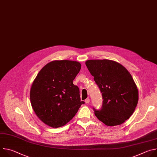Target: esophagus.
<instances>
[{"instance_id":"obj_1","label":"esophagus","mask_w":157,"mask_h":157,"mask_svg":"<svg viewBox=\"0 0 157 157\" xmlns=\"http://www.w3.org/2000/svg\"><path fill=\"white\" fill-rule=\"evenodd\" d=\"M89 102H90V99H89V98H87L86 100H85V102L86 104H88Z\"/></svg>"}]
</instances>
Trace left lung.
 <instances>
[{"mask_svg":"<svg viewBox=\"0 0 157 157\" xmlns=\"http://www.w3.org/2000/svg\"><path fill=\"white\" fill-rule=\"evenodd\" d=\"M86 65L103 99L101 109L93 108L95 116L108 126L122 124L133 113L139 100L131 75L120 63L109 59L87 60Z\"/></svg>","mask_w":157,"mask_h":157,"instance_id":"left-lung-1","label":"left lung"}]
</instances>
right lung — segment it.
<instances>
[{
	"mask_svg": "<svg viewBox=\"0 0 157 157\" xmlns=\"http://www.w3.org/2000/svg\"><path fill=\"white\" fill-rule=\"evenodd\" d=\"M81 67L75 61H53L37 75L31 87L30 101L36 115L45 124L53 128L64 125L84 104L79 87L73 84Z\"/></svg>",
	"mask_w": 157,
	"mask_h": 157,
	"instance_id": "add662e5",
	"label": "right lung"
}]
</instances>
